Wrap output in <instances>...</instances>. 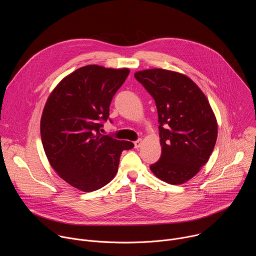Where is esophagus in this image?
Listing matches in <instances>:
<instances>
[{
	"label": "esophagus",
	"instance_id": "esophagus-1",
	"mask_svg": "<svg viewBox=\"0 0 256 256\" xmlns=\"http://www.w3.org/2000/svg\"><path fill=\"white\" fill-rule=\"evenodd\" d=\"M142 140H140V138H138V140H136V142H134V148L136 149H138L140 146H142Z\"/></svg>",
	"mask_w": 256,
	"mask_h": 256
}]
</instances>
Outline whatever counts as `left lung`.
Listing matches in <instances>:
<instances>
[{
    "label": "left lung",
    "mask_w": 256,
    "mask_h": 256,
    "mask_svg": "<svg viewBox=\"0 0 256 256\" xmlns=\"http://www.w3.org/2000/svg\"><path fill=\"white\" fill-rule=\"evenodd\" d=\"M134 78L154 98L162 153L151 171L169 184L192 178L208 161L218 124L202 90L186 76L163 68L136 72Z\"/></svg>",
    "instance_id": "obj_1"
}]
</instances>
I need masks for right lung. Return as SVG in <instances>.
Here are the masks:
<instances>
[{
    "label": "right lung",
    "mask_w": 256,
    "mask_h": 256,
    "mask_svg": "<svg viewBox=\"0 0 256 256\" xmlns=\"http://www.w3.org/2000/svg\"><path fill=\"white\" fill-rule=\"evenodd\" d=\"M128 68L82 66L64 78L50 95L40 122L42 142L52 167L68 184L90 192L116 174L128 140L100 134L109 106Z\"/></svg>",
    "instance_id": "add662e5"
}]
</instances>
